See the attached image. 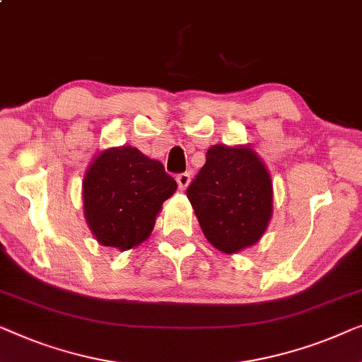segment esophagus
I'll list each match as a JSON object with an SVG mask.
<instances>
[{"label":"esophagus","mask_w":362,"mask_h":362,"mask_svg":"<svg viewBox=\"0 0 362 362\" xmlns=\"http://www.w3.org/2000/svg\"><path fill=\"white\" fill-rule=\"evenodd\" d=\"M176 181H177V186H180L181 191H185L187 186H189L191 182V176L189 173H181V175L176 176Z\"/></svg>","instance_id":"34e87169"}]
</instances>
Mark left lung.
Returning <instances> with one entry per match:
<instances>
[{
    "label": "left lung",
    "mask_w": 362,
    "mask_h": 362,
    "mask_svg": "<svg viewBox=\"0 0 362 362\" xmlns=\"http://www.w3.org/2000/svg\"><path fill=\"white\" fill-rule=\"evenodd\" d=\"M194 214L214 248L240 253L258 243L272 217V181L250 145H212L187 187Z\"/></svg>",
    "instance_id": "obj_1"
}]
</instances>
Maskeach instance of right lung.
<instances>
[{"label":"right lung","mask_w":362,"mask_h":362,"mask_svg":"<svg viewBox=\"0 0 362 362\" xmlns=\"http://www.w3.org/2000/svg\"><path fill=\"white\" fill-rule=\"evenodd\" d=\"M177 185L161 161L135 146L99 151L83 177V211L103 246L132 250L150 237L155 220Z\"/></svg>","instance_id":"right-lung-1"}]
</instances>
